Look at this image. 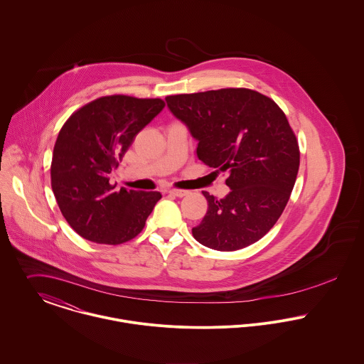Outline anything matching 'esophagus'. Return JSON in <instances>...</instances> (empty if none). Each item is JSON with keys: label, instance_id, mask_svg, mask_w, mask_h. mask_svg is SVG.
<instances>
[{"label": "esophagus", "instance_id": "34e87169", "mask_svg": "<svg viewBox=\"0 0 364 364\" xmlns=\"http://www.w3.org/2000/svg\"><path fill=\"white\" fill-rule=\"evenodd\" d=\"M168 194H171V196H176V197H186L187 194H188V191L187 190H178V188H171V190H168Z\"/></svg>", "mask_w": 364, "mask_h": 364}]
</instances>
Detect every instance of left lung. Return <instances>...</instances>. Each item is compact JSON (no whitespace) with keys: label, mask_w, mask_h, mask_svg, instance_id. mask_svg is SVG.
Returning <instances> with one entry per match:
<instances>
[{"label":"left lung","mask_w":364,"mask_h":364,"mask_svg":"<svg viewBox=\"0 0 364 364\" xmlns=\"http://www.w3.org/2000/svg\"><path fill=\"white\" fill-rule=\"evenodd\" d=\"M170 112L198 141L200 161L228 171L230 193L202 191L208 210L193 236L218 251H236L262 239L281 218L296 183L299 142L282 109L247 87L170 95Z\"/></svg>","instance_id":"8db88e82"}]
</instances>
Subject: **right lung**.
<instances>
[{"mask_svg":"<svg viewBox=\"0 0 364 364\" xmlns=\"http://www.w3.org/2000/svg\"><path fill=\"white\" fill-rule=\"evenodd\" d=\"M163 107L162 99L110 95L86 103L64 122L53 151L51 188L63 216L83 239L117 245L145 228L162 194L116 191L109 176Z\"/></svg>","mask_w":364,"mask_h":364,"instance_id":"add662e5","label":"right lung"}]
</instances>
